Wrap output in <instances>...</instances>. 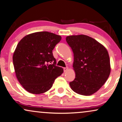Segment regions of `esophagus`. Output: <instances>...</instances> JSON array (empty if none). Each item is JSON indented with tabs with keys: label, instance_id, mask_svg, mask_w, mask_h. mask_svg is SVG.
<instances>
[{
	"label": "esophagus",
	"instance_id": "34e87169",
	"mask_svg": "<svg viewBox=\"0 0 122 122\" xmlns=\"http://www.w3.org/2000/svg\"><path fill=\"white\" fill-rule=\"evenodd\" d=\"M68 69H69L68 67H64V72H66L67 70H68Z\"/></svg>",
	"mask_w": 122,
	"mask_h": 122
}]
</instances>
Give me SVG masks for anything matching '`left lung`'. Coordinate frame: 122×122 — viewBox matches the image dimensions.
I'll return each instance as SVG.
<instances>
[{"instance_id":"left-lung-1","label":"left lung","mask_w":122,"mask_h":122,"mask_svg":"<svg viewBox=\"0 0 122 122\" xmlns=\"http://www.w3.org/2000/svg\"><path fill=\"white\" fill-rule=\"evenodd\" d=\"M66 40L74 53L76 78L69 83L70 87L79 94H93L105 84L110 74L107 50L96 40L85 35L68 36Z\"/></svg>"}]
</instances>
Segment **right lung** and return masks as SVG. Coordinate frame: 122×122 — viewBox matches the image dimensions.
Returning <instances> with one entry per match:
<instances>
[{"label": "right lung", "instance_id": "obj_1", "mask_svg": "<svg viewBox=\"0 0 122 122\" xmlns=\"http://www.w3.org/2000/svg\"><path fill=\"white\" fill-rule=\"evenodd\" d=\"M61 36L48 32L26 35L19 41L13 55L17 80L29 93L40 94L52 87L55 80L64 72L56 66L52 51Z\"/></svg>", "mask_w": 122, "mask_h": 122}]
</instances>
